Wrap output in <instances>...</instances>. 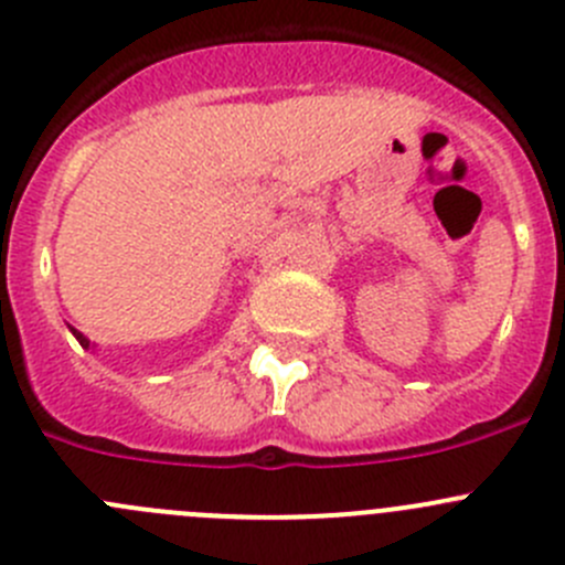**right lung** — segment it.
I'll list each match as a JSON object with an SVG mask.
<instances>
[{"instance_id": "add662e5", "label": "right lung", "mask_w": 565, "mask_h": 565, "mask_svg": "<svg viewBox=\"0 0 565 565\" xmlns=\"http://www.w3.org/2000/svg\"><path fill=\"white\" fill-rule=\"evenodd\" d=\"M72 332H74V338H77V341H79V343H83V347H85V349H88V347H90V341H88V338H85V335H83V332H77V330H74V327H72Z\"/></svg>"}]
</instances>
